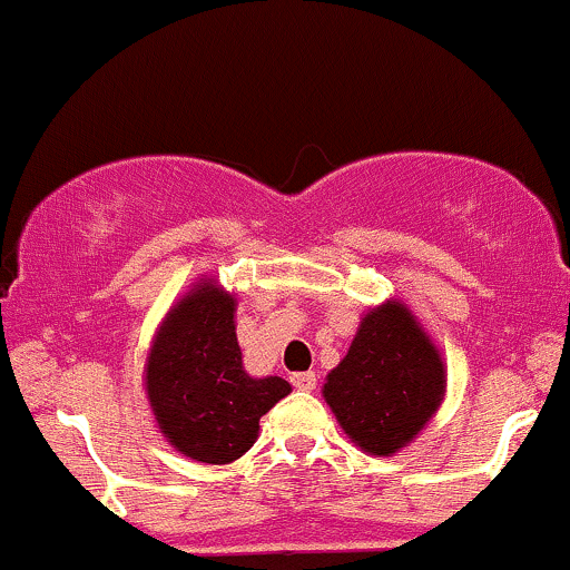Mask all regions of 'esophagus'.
Segmentation results:
<instances>
[{
	"label": "esophagus",
	"instance_id": "1",
	"mask_svg": "<svg viewBox=\"0 0 570 570\" xmlns=\"http://www.w3.org/2000/svg\"><path fill=\"white\" fill-rule=\"evenodd\" d=\"M291 382H293V387H298V390H315L317 374L315 371H298V374L291 376Z\"/></svg>",
	"mask_w": 570,
	"mask_h": 570
}]
</instances>
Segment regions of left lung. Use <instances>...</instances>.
<instances>
[{
	"mask_svg": "<svg viewBox=\"0 0 570 570\" xmlns=\"http://www.w3.org/2000/svg\"><path fill=\"white\" fill-rule=\"evenodd\" d=\"M444 387V361L431 336L404 304L385 302L361 320L323 399L363 452L387 458L423 431Z\"/></svg>",
	"mask_w": 570,
	"mask_h": 570,
	"instance_id": "left-lung-1",
	"label": "left lung"
}]
</instances>
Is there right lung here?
Returning <instances> with one entry per match:
<instances>
[{
    "label": "right lung",
    "instance_id": "right-lung-1",
    "mask_svg": "<svg viewBox=\"0 0 570 570\" xmlns=\"http://www.w3.org/2000/svg\"><path fill=\"white\" fill-rule=\"evenodd\" d=\"M232 293L202 279L164 317L147 353L145 390L169 444L199 463L226 465L258 439L261 417L291 393L283 376L253 380L242 366Z\"/></svg>",
    "mask_w": 570,
    "mask_h": 570
}]
</instances>
